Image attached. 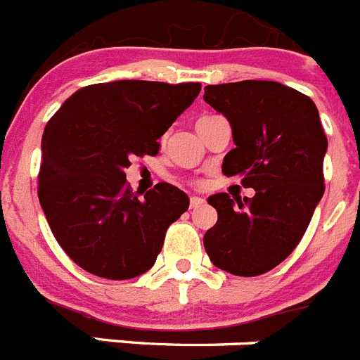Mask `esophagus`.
<instances>
[{
  "mask_svg": "<svg viewBox=\"0 0 360 360\" xmlns=\"http://www.w3.org/2000/svg\"><path fill=\"white\" fill-rule=\"evenodd\" d=\"M203 203H205V200H203V198H200V196H191V200H189V205H191V209H196V207H200V205H203Z\"/></svg>",
  "mask_w": 360,
  "mask_h": 360,
  "instance_id": "obj_1",
  "label": "esophagus"
}]
</instances>
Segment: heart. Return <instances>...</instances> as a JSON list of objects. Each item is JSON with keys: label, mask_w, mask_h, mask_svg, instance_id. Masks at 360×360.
Segmentation results:
<instances>
[{"label": "heart", "mask_w": 360, "mask_h": 360, "mask_svg": "<svg viewBox=\"0 0 360 360\" xmlns=\"http://www.w3.org/2000/svg\"><path fill=\"white\" fill-rule=\"evenodd\" d=\"M202 119H205V117H202ZM198 120H200V119H198Z\"/></svg>", "instance_id": "b5f03b06"}]
</instances>
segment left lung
<instances>
[{"label":"left lung","mask_w":360,"mask_h":360,"mask_svg":"<svg viewBox=\"0 0 360 360\" xmlns=\"http://www.w3.org/2000/svg\"><path fill=\"white\" fill-rule=\"evenodd\" d=\"M203 101L227 117L236 148L221 171L241 176L252 198L209 196L218 221L203 236L209 259L234 276H262L303 238L323 198L328 141L308 95L274 81L205 86Z\"/></svg>","instance_id":"1"}]
</instances>
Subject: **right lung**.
Returning a JSON list of instances; mask_svg holds the SVG:
<instances>
[{"label":"right lung","instance_id":"right-lung-1","mask_svg":"<svg viewBox=\"0 0 360 360\" xmlns=\"http://www.w3.org/2000/svg\"><path fill=\"white\" fill-rule=\"evenodd\" d=\"M200 90V82H101L75 91L49 120L37 196L57 243L86 272L131 279L155 265L189 198L160 182L142 199L124 169L133 155H157V141Z\"/></svg>","mask_w":360,"mask_h":360}]
</instances>
